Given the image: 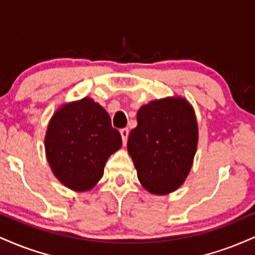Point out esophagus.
Masks as SVG:
<instances>
[{
    "label": "esophagus",
    "instance_id": "esophagus-1",
    "mask_svg": "<svg viewBox=\"0 0 255 255\" xmlns=\"http://www.w3.org/2000/svg\"><path fill=\"white\" fill-rule=\"evenodd\" d=\"M120 133H121L124 145H126V142H127V139H128V135H129V130H128V128H122V129L120 130Z\"/></svg>",
    "mask_w": 255,
    "mask_h": 255
}]
</instances>
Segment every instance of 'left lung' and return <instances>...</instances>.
<instances>
[{
    "label": "left lung",
    "mask_w": 255,
    "mask_h": 255,
    "mask_svg": "<svg viewBox=\"0 0 255 255\" xmlns=\"http://www.w3.org/2000/svg\"><path fill=\"white\" fill-rule=\"evenodd\" d=\"M136 120L127 149L141 185L154 195L173 192L188 177L197 148L194 108L185 98L166 97L141 107Z\"/></svg>",
    "instance_id": "8db88e82"
}]
</instances>
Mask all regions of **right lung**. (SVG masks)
<instances>
[{
  "label": "right lung",
  "instance_id": "1",
  "mask_svg": "<svg viewBox=\"0 0 255 255\" xmlns=\"http://www.w3.org/2000/svg\"><path fill=\"white\" fill-rule=\"evenodd\" d=\"M122 139L108 113L84 97L64 104L52 116L45 137L46 158L59 182L75 191L93 189Z\"/></svg>",
  "mask_w": 255,
  "mask_h": 255
}]
</instances>
